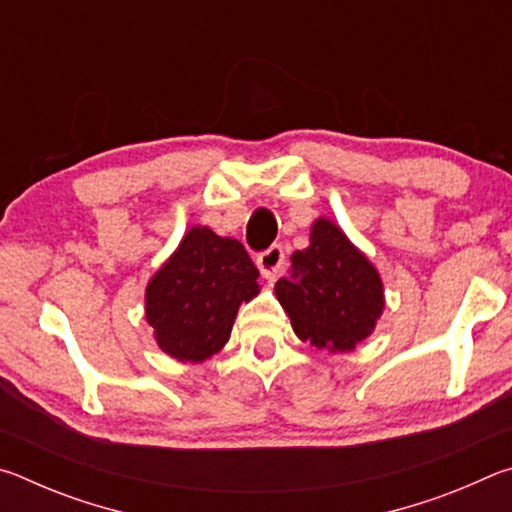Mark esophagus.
Wrapping results in <instances>:
<instances>
[{
  "label": "esophagus",
  "instance_id": "esophagus-1",
  "mask_svg": "<svg viewBox=\"0 0 512 512\" xmlns=\"http://www.w3.org/2000/svg\"><path fill=\"white\" fill-rule=\"evenodd\" d=\"M284 264H287V255H284V248L280 244H273L257 257L259 273H262L266 280H275V277L284 271Z\"/></svg>",
  "mask_w": 512,
  "mask_h": 512
}]
</instances>
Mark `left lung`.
<instances>
[{"label": "left lung", "mask_w": 512, "mask_h": 512, "mask_svg": "<svg viewBox=\"0 0 512 512\" xmlns=\"http://www.w3.org/2000/svg\"><path fill=\"white\" fill-rule=\"evenodd\" d=\"M291 275L275 284L302 341L332 352L352 350L375 329L384 289L375 268L332 221L318 219L311 246L291 257Z\"/></svg>", "instance_id": "obj_1"}]
</instances>
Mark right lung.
Wrapping results in <instances>:
<instances>
[{
  "label": "right lung",
  "mask_w": 512,
  "mask_h": 512,
  "mask_svg": "<svg viewBox=\"0 0 512 512\" xmlns=\"http://www.w3.org/2000/svg\"><path fill=\"white\" fill-rule=\"evenodd\" d=\"M259 271L237 239L192 228L146 289V320L178 361H205L230 339L241 302L257 296Z\"/></svg>",
  "instance_id": "right-lung-1"
}]
</instances>
